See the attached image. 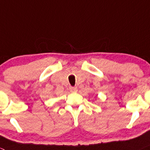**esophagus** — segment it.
Masks as SVG:
<instances>
[{
    "mask_svg": "<svg viewBox=\"0 0 150 150\" xmlns=\"http://www.w3.org/2000/svg\"><path fill=\"white\" fill-rule=\"evenodd\" d=\"M70 91L72 93H74V92H76L77 91V88L76 87H70Z\"/></svg>",
    "mask_w": 150,
    "mask_h": 150,
    "instance_id": "obj_1",
    "label": "esophagus"
}]
</instances>
